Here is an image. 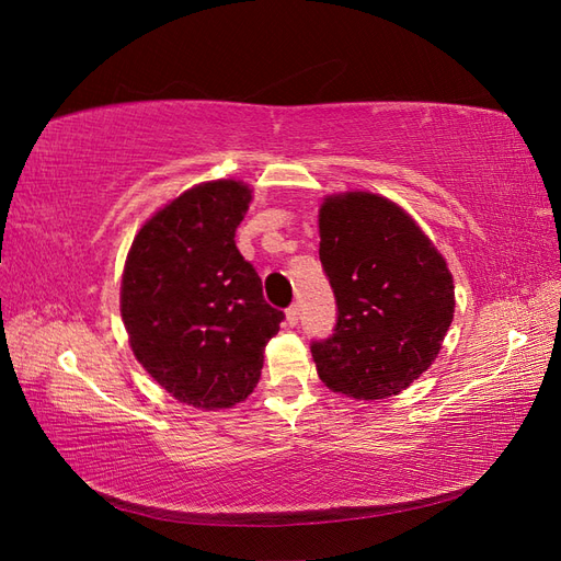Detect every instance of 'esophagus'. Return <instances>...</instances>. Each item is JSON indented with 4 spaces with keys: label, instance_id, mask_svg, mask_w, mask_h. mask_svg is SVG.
Returning <instances> with one entry per match:
<instances>
[{
    "label": "esophagus",
    "instance_id": "obj_1",
    "mask_svg": "<svg viewBox=\"0 0 561 561\" xmlns=\"http://www.w3.org/2000/svg\"><path fill=\"white\" fill-rule=\"evenodd\" d=\"M285 320H287V325H290V328L297 325V322H299V307H297V304H293V307L285 311Z\"/></svg>",
    "mask_w": 561,
    "mask_h": 561
}]
</instances>
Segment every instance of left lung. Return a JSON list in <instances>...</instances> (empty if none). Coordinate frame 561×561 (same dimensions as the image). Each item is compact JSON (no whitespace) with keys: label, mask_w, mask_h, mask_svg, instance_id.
I'll use <instances>...</instances> for the list:
<instances>
[{"label":"left lung","mask_w":561,"mask_h":561,"mask_svg":"<svg viewBox=\"0 0 561 561\" xmlns=\"http://www.w3.org/2000/svg\"><path fill=\"white\" fill-rule=\"evenodd\" d=\"M318 233L339 311L334 334L311 346L320 381L365 402L402 393L454 320L447 260L410 213L371 192L322 198Z\"/></svg>","instance_id":"left-lung-1"}]
</instances>
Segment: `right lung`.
Here are the masks:
<instances>
[{
    "mask_svg": "<svg viewBox=\"0 0 561 561\" xmlns=\"http://www.w3.org/2000/svg\"><path fill=\"white\" fill-rule=\"evenodd\" d=\"M250 184L222 178L190 186L135 233L122 274V320L147 375L203 412L243 402L262 377L283 313L236 248Z\"/></svg>",
    "mask_w": 561,
    "mask_h": 561,
    "instance_id": "obj_1",
    "label": "right lung"
}]
</instances>
